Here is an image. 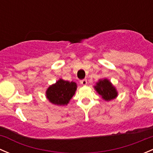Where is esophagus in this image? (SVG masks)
Here are the masks:
<instances>
[{
	"label": "esophagus",
	"mask_w": 153,
	"mask_h": 153,
	"mask_svg": "<svg viewBox=\"0 0 153 153\" xmlns=\"http://www.w3.org/2000/svg\"><path fill=\"white\" fill-rule=\"evenodd\" d=\"M80 82H81V84H82V85H86V84H87V80L86 79H83V80H81V81H80Z\"/></svg>",
	"instance_id": "esophagus-1"
}]
</instances>
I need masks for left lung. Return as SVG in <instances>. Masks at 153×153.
Masks as SVG:
<instances>
[{"label": "left lung", "mask_w": 153, "mask_h": 153, "mask_svg": "<svg viewBox=\"0 0 153 153\" xmlns=\"http://www.w3.org/2000/svg\"><path fill=\"white\" fill-rule=\"evenodd\" d=\"M95 88L98 94L101 95V97L105 101H110L114 99L118 95L115 88L107 79L100 80L97 83V85L95 86Z\"/></svg>", "instance_id": "1"}]
</instances>
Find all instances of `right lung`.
Segmentation results:
<instances>
[{"mask_svg": "<svg viewBox=\"0 0 153 153\" xmlns=\"http://www.w3.org/2000/svg\"><path fill=\"white\" fill-rule=\"evenodd\" d=\"M77 84L75 82L60 79L47 90V98L51 103L56 105H67L75 95Z\"/></svg>", "mask_w": 153, "mask_h": 153, "instance_id": "add662e5", "label": "right lung"}]
</instances>
